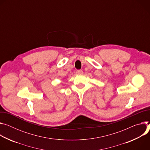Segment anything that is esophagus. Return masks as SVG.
<instances>
[{
  "label": "esophagus",
  "mask_w": 150,
  "mask_h": 150,
  "mask_svg": "<svg viewBox=\"0 0 150 150\" xmlns=\"http://www.w3.org/2000/svg\"><path fill=\"white\" fill-rule=\"evenodd\" d=\"M77 73L79 74H82L83 73V71L81 70H77Z\"/></svg>",
  "instance_id": "obj_1"
}]
</instances>
